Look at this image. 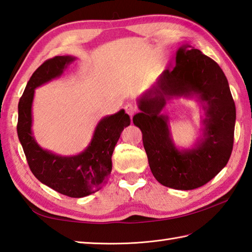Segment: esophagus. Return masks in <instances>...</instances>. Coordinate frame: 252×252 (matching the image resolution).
Instances as JSON below:
<instances>
[{"instance_id":"obj_1","label":"esophagus","mask_w":252,"mask_h":252,"mask_svg":"<svg viewBox=\"0 0 252 252\" xmlns=\"http://www.w3.org/2000/svg\"><path fill=\"white\" fill-rule=\"evenodd\" d=\"M125 110H126V112L127 115H129L130 117H132L136 112V107L134 105H132V104H126L125 106Z\"/></svg>"}]
</instances>
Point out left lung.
Here are the masks:
<instances>
[{
    "instance_id": "left-lung-1",
    "label": "left lung",
    "mask_w": 252,
    "mask_h": 252,
    "mask_svg": "<svg viewBox=\"0 0 252 252\" xmlns=\"http://www.w3.org/2000/svg\"><path fill=\"white\" fill-rule=\"evenodd\" d=\"M195 99L204 110L201 133L190 148L174 143L169 101ZM133 123L140 127L149 168L160 184L190 190L205 185L225 167L233 151L236 108L225 74L210 57L189 44L175 53V67L164 70L153 87L136 99Z\"/></svg>"
}]
</instances>
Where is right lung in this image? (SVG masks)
Masks as SVG:
<instances>
[{
    "mask_svg": "<svg viewBox=\"0 0 252 252\" xmlns=\"http://www.w3.org/2000/svg\"><path fill=\"white\" fill-rule=\"evenodd\" d=\"M76 60L71 55L56 56L33 72L18 104L17 133L35 178L63 195L81 198L99 190L108 180L112 169V153L122 130L130 126L131 119L125 109L103 117L96 125L89 145L72 156L55 154L37 144L32 131L35 89L62 77Z\"/></svg>",
    "mask_w": 252,
    "mask_h": 252,
    "instance_id": "1",
    "label": "right lung"
}]
</instances>
